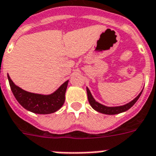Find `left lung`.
Returning <instances> with one entry per match:
<instances>
[{"label":"left lung","instance_id":"8db88e82","mask_svg":"<svg viewBox=\"0 0 156 156\" xmlns=\"http://www.w3.org/2000/svg\"><path fill=\"white\" fill-rule=\"evenodd\" d=\"M87 97H88V101L90 103V106L92 107L93 108L95 109V111L99 112L100 113L107 114V115H115V114L121 113V112H123L127 111L128 109H129L131 107L133 106V104L137 102V100L139 99L141 94L143 92V90L139 93V95L137 96V97L133 100L131 102L128 103V104H125L123 106H119V107H107L104 106L103 104H100V103L96 102L95 100V99L93 98L91 93H90V90L87 87Z\"/></svg>","mask_w":156,"mask_h":156}]
</instances>
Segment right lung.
Listing matches in <instances>:
<instances>
[{"mask_svg": "<svg viewBox=\"0 0 156 156\" xmlns=\"http://www.w3.org/2000/svg\"><path fill=\"white\" fill-rule=\"evenodd\" d=\"M9 83L14 97L22 106L30 112L38 114H50L61 108L65 103V95L68 82L66 81L51 95H40L23 90L13 83L8 75Z\"/></svg>", "mask_w": 156, "mask_h": 156, "instance_id": "right-lung-1", "label": "right lung"}]
</instances>
